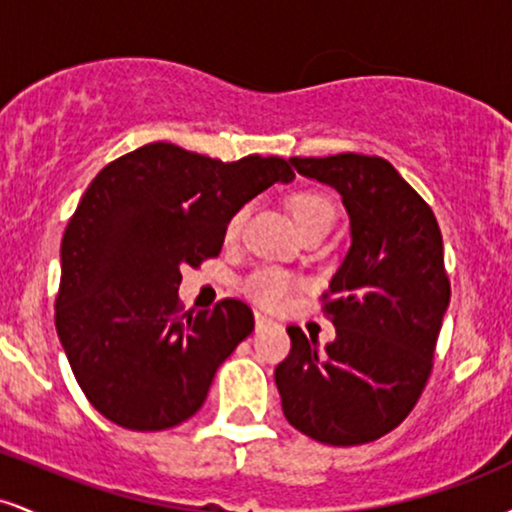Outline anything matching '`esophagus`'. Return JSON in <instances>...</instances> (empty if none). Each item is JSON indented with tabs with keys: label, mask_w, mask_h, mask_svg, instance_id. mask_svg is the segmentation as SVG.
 <instances>
[{
	"label": "esophagus",
	"mask_w": 512,
	"mask_h": 512,
	"mask_svg": "<svg viewBox=\"0 0 512 512\" xmlns=\"http://www.w3.org/2000/svg\"><path fill=\"white\" fill-rule=\"evenodd\" d=\"M267 325H272V320H269L267 315H262V313H255V327H257V332L264 330V327H267Z\"/></svg>",
	"instance_id": "esophagus-1"
}]
</instances>
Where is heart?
Masks as SVG:
<instances>
[{
    "label": "heart",
    "mask_w": 512,
    "mask_h": 512,
    "mask_svg": "<svg viewBox=\"0 0 512 512\" xmlns=\"http://www.w3.org/2000/svg\"><path fill=\"white\" fill-rule=\"evenodd\" d=\"M291 211L303 236L310 231H320V228H327V231H330L334 221H337V207H334L332 199L315 190L296 192V195L291 197ZM245 214H248V209L240 207L238 211H233V214L228 216L226 231H223L228 240H233L240 233ZM296 286L298 281L293 279L289 272H284V269L279 267H260L243 281L245 296L252 298L257 305H262V308H272V310L286 305V301L291 298V293L296 291Z\"/></svg>",
    "instance_id": "1"
}]
</instances>
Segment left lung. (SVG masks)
<instances>
[{
	"label": "left lung",
	"mask_w": 512,
	"mask_h": 512,
	"mask_svg": "<svg viewBox=\"0 0 512 512\" xmlns=\"http://www.w3.org/2000/svg\"><path fill=\"white\" fill-rule=\"evenodd\" d=\"M291 163L342 195L351 250L320 298L337 339L317 349L289 327L291 351L274 380L293 428L325 445H363L407 419L433 370L450 303L443 236L424 197L385 158Z\"/></svg>",
	"instance_id": "8db88e82"
}]
</instances>
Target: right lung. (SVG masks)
Wrapping results in <instances>:
<instances>
[{
    "label": "right lung",
    "mask_w": 512,
    "mask_h": 512,
    "mask_svg": "<svg viewBox=\"0 0 512 512\" xmlns=\"http://www.w3.org/2000/svg\"><path fill=\"white\" fill-rule=\"evenodd\" d=\"M293 175L279 156L223 163L154 142L93 178L62 238L55 325L105 419L163 431L197 414L255 315L238 298L182 313L180 269L219 255L228 216Z\"/></svg>",
    "instance_id": "obj_1"
}]
</instances>
